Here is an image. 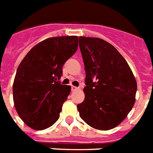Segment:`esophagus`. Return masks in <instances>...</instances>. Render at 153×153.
Returning a JSON list of instances; mask_svg holds the SVG:
<instances>
[{"instance_id":"1","label":"esophagus","mask_w":153,"mask_h":153,"mask_svg":"<svg viewBox=\"0 0 153 153\" xmlns=\"http://www.w3.org/2000/svg\"><path fill=\"white\" fill-rule=\"evenodd\" d=\"M77 89H79V87H76V86L71 85V90H72V91H74V90H77Z\"/></svg>"}]
</instances>
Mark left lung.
Returning a JSON list of instances; mask_svg holds the SVG:
<instances>
[{
	"instance_id": "left-lung-1",
	"label": "left lung",
	"mask_w": 153,
	"mask_h": 153,
	"mask_svg": "<svg viewBox=\"0 0 153 153\" xmlns=\"http://www.w3.org/2000/svg\"><path fill=\"white\" fill-rule=\"evenodd\" d=\"M85 71V100L77 105L92 127L108 130L123 121L135 103L137 82L127 62L110 43L79 37Z\"/></svg>"
}]
</instances>
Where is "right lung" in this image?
<instances>
[{
  "label": "right lung",
  "mask_w": 153,
  "mask_h": 153,
  "mask_svg": "<svg viewBox=\"0 0 153 153\" xmlns=\"http://www.w3.org/2000/svg\"><path fill=\"white\" fill-rule=\"evenodd\" d=\"M77 36L42 41L30 50L16 71L13 100L16 111L27 126L45 130L55 123L70 94L62 85V68L78 49Z\"/></svg>",
  "instance_id": "1"
}]
</instances>
